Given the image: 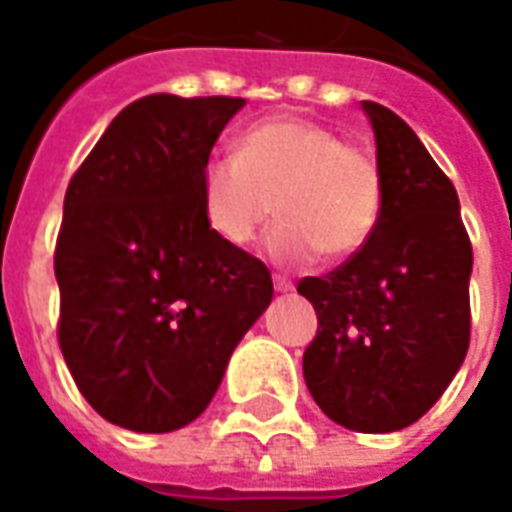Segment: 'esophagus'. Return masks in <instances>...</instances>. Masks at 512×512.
Instances as JSON below:
<instances>
[{
  "instance_id": "obj_1",
  "label": "esophagus",
  "mask_w": 512,
  "mask_h": 512,
  "mask_svg": "<svg viewBox=\"0 0 512 512\" xmlns=\"http://www.w3.org/2000/svg\"><path fill=\"white\" fill-rule=\"evenodd\" d=\"M274 288L280 293H291L293 291V282L288 277H280V274H274Z\"/></svg>"
}]
</instances>
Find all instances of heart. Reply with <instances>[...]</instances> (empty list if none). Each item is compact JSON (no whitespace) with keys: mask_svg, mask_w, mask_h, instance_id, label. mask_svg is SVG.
<instances>
[{"mask_svg":"<svg viewBox=\"0 0 512 512\" xmlns=\"http://www.w3.org/2000/svg\"><path fill=\"white\" fill-rule=\"evenodd\" d=\"M382 196L380 163L368 149L293 113L252 124L235 157L207 160L199 177L202 216L221 244L249 246L277 207L268 255L285 266H305L318 252L357 255L380 224Z\"/></svg>","mask_w":512,"mask_h":512,"instance_id":"1","label":"heart"}]
</instances>
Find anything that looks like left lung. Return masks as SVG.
Listing matches in <instances>:
<instances>
[{
    "mask_svg": "<svg viewBox=\"0 0 512 512\" xmlns=\"http://www.w3.org/2000/svg\"><path fill=\"white\" fill-rule=\"evenodd\" d=\"M382 171L380 224L357 255L296 291L316 307L305 382L346 430L410 427L446 391L471 338V241L452 180L393 110L363 102Z\"/></svg>",
    "mask_w": 512,
    "mask_h": 512,
    "instance_id": "obj_1",
    "label": "left lung"
}]
</instances>
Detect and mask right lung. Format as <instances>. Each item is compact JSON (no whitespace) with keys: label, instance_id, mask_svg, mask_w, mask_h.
<instances>
[{"label":"right lung","instance_id":"1","mask_svg":"<svg viewBox=\"0 0 512 512\" xmlns=\"http://www.w3.org/2000/svg\"><path fill=\"white\" fill-rule=\"evenodd\" d=\"M238 96L152 94L74 171L57 232V343L96 413L135 432L191 424L271 302L263 260L207 230L199 177Z\"/></svg>","mask_w":512,"mask_h":512}]
</instances>
